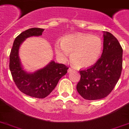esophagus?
<instances>
[{
	"instance_id": "obj_1",
	"label": "esophagus",
	"mask_w": 129,
	"mask_h": 129,
	"mask_svg": "<svg viewBox=\"0 0 129 129\" xmlns=\"http://www.w3.org/2000/svg\"><path fill=\"white\" fill-rule=\"evenodd\" d=\"M73 71H74V70H73V69L69 68L68 70V72L70 73V72H73Z\"/></svg>"
}]
</instances>
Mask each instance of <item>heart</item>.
<instances>
[{
	"label": "heart",
	"instance_id": "heart-1",
	"mask_svg": "<svg viewBox=\"0 0 129 129\" xmlns=\"http://www.w3.org/2000/svg\"><path fill=\"white\" fill-rule=\"evenodd\" d=\"M57 57L65 61L71 53V61L77 68H88L100 58L103 49L102 39L88 33H76L65 36L62 42L54 46Z\"/></svg>",
	"mask_w": 129,
	"mask_h": 129
}]
</instances>
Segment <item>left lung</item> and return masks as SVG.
I'll list each match as a JSON object with an SVG mask.
<instances>
[{"mask_svg":"<svg viewBox=\"0 0 129 129\" xmlns=\"http://www.w3.org/2000/svg\"><path fill=\"white\" fill-rule=\"evenodd\" d=\"M103 51L98 61L90 68L80 71L77 91L88 100L105 98L120 78L122 68V49L114 35L104 31Z\"/></svg>","mask_w":129,"mask_h":129,"instance_id":"left-lung-1","label":"left lung"}]
</instances>
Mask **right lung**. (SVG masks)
<instances>
[{
    "instance_id": "obj_1",
    "label": "right lung",
    "mask_w": 129,
    "mask_h": 129,
    "mask_svg": "<svg viewBox=\"0 0 129 129\" xmlns=\"http://www.w3.org/2000/svg\"><path fill=\"white\" fill-rule=\"evenodd\" d=\"M43 31L41 28H31L22 32L15 38L10 53L9 68L15 84L23 93L37 98L48 96L68 69L65 65L51 61L34 72H27L24 70L19 56L20 46L27 38L40 36Z\"/></svg>"
}]
</instances>
